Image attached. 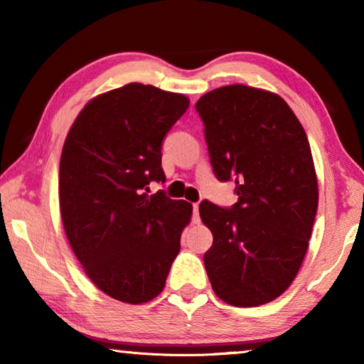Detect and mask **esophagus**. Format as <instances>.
<instances>
[{"mask_svg":"<svg viewBox=\"0 0 364 364\" xmlns=\"http://www.w3.org/2000/svg\"><path fill=\"white\" fill-rule=\"evenodd\" d=\"M199 204H193V221L199 223Z\"/></svg>","mask_w":364,"mask_h":364,"instance_id":"1","label":"esophagus"}]
</instances>
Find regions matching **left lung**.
<instances>
[{
    "label": "left lung",
    "mask_w": 364,
    "mask_h": 364,
    "mask_svg": "<svg viewBox=\"0 0 364 364\" xmlns=\"http://www.w3.org/2000/svg\"><path fill=\"white\" fill-rule=\"evenodd\" d=\"M213 173L236 183L237 202L208 200L213 234L204 263L218 297L232 306L268 304L292 284L318 210V181L304 127L281 96L228 85L196 102Z\"/></svg>",
    "instance_id": "obj_1"
}]
</instances>
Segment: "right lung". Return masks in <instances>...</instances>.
Instances as JSON below:
<instances>
[{
    "instance_id": "1",
    "label": "right lung",
    "mask_w": 364,
    "mask_h": 364,
    "mask_svg": "<svg viewBox=\"0 0 364 364\" xmlns=\"http://www.w3.org/2000/svg\"><path fill=\"white\" fill-rule=\"evenodd\" d=\"M189 100L128 83L91 100L73 122L59 165V205L73 254L104 294L139 305L164 291L193 205L165 181L162 141Z\"/></svg>"
}]
</instances>
